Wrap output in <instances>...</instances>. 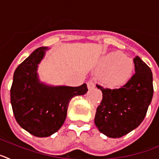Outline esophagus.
<instances>
[{
    "instance_id": "obj_1",
    "label": "esophagus",
    "mask_w": 159,
    "mask_h": 159,
    "mask_svg": "<svg viewBox=\"0 0 159 159\" xmlns=\"http://www.w3.org/2000/svg\"><path fill=\"white\" fill-rule=\"evenodd\" d=\"M87 85H88V89H92V88H95V83L93 82L92 80H89L88 83H87Z\"/></svg>"
}]
</instances>
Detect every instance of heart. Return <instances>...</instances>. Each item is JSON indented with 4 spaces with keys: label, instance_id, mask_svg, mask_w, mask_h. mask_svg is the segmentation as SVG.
I'll list each match as a JSON object with an SVG mask.
<instances>
[{
    "label": "heart",
    "instance_id": "b5f03b06",
    "mask_svg": "<svg viewBox=\"0 0 159 159\" xmlns=\"http://www.w3.org/2000/svg\"><path fill=\"white\" fill-rule=\"evenodd\" d=\"M133 68L134 64L131 59L123 56L120 52L109 53L98 65L99 71H102L101 80L110 87L120 86L128 80Z\"/></svg>",
    "mask_w": 159,
    "mask_h": 159
}]
</instances>
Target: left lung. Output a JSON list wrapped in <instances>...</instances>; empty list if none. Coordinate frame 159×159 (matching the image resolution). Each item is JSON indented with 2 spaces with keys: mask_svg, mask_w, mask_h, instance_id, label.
I'll list each match as a JSON object with an SVG mask.
<instances>
[{
  "mask_svg": "<svg viewBox=\"0 0 159 159\" xmlns=\"http://www.w3.org/2000/svg\"><path fill=\"white\" fill-rule=\"evenodd\" d=\"M134 73L123 86L104 88L96 109L95 124L109 138H120L137 128L145 118L152 100L153 75L151 68L138 56L134 58Z\"/></svg>",
  "mask_w": 159,
  "mask_h": 159,
  "instance_id": "1",
  "label": "left lung"
}]
</instances>
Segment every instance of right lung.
Here are the masks:
<instances>
[{
  "label": "right lung",
  "instance_id": "add662e5",
  "mask_svg": "<svg viewBox=\"0 0 159 159\" xmlns=\"http://www.w3.org/2000/svg\"><path fill=\"white\" fill-rule=\"evenodd\" d=\"M48 49L38 48L16 67L10 90L12 111L18 124L40 138L51 136L62 127L70 100L88 92L86 84L52 86L40 80L38 65Z\"/></svg>",
  "mask_w": 159,
  "mask_h": 159
}]
</instances>
